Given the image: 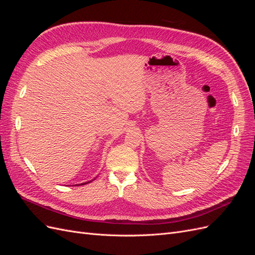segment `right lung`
Masks as SVG:
<instances>
[{
  "label": "right lung",
  "instance_id": "add662e5",
  "mask_svg": "<svg viewBox=\"0 0 255 255\" xmlns=\"http://www.w3.org/2000/svg\"><path fill=\"white\" fill-rule=\"evenodd\" d=\"M84 184H87V183H84ZM84 184H81V185H84Z\"/></svg>",
  "mask_w": 255,
  "mask_h": 255
}]
</instances>
